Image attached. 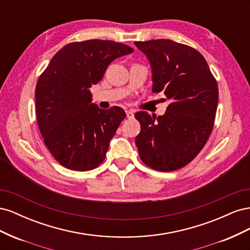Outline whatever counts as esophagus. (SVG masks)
Segmentation results:
<instances>
[{
	"instance_id": "34e87169",
	"label": "esophagus",
	"mask_w": 250,
	"mask_h": 250,
	"mask_svg": "<svg viewBox=\"0 0 250 250\" xmlns=\"http://www.w3.org/2000/svg\"><path fill=\"white\" fill-rule=\"evenodd\" d=\"M126 116L128 119H132L133 118V111L132 110H126Z\"/></svg>"
}]
</instances>
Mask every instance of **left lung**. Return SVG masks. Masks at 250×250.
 Instances as JSON below:
<instances>
[{
    "label": "left lung",
    "instance_id": "1",
    "mask_svg": "<svg viewBox=\"0 0 250 250\" xmlns=\"http://www.w3.org/2000/svg\"><path fill=\"white\" fill-rule=\"evenodd\" d=\"M152 70V92L171 100L164 116L138 111L141 124L135 145L143 163L161 172L191 163L213 130L218 84L207 60L187 44L170 40L134 42Z\"/></svg>",
    "mask_w": 250,
    "mask_h": 250
}]
</instances>
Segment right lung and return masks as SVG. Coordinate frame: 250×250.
I'll return each instance as SVG.
<instances>
[{
    "mask_svg": "<svg viewBox=\"0 0 250 250\" xmlns=\"http://www.w3.org/2000/svg\"><path fill=\"white\" fill-rule=\"evenodd\" d=\"M133 49L112 41L67 43L53 56L36 83V118L47 148L63 167L89 171L103 163L125 111L92 103L97 84L116 58Z\"/></svg>",
    "mask_w": 250,
    "mask_h": 250,
    "instance_id": "add662e5",
    "label": "right lung"
}]
</instances>
